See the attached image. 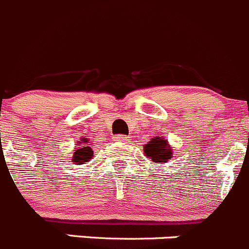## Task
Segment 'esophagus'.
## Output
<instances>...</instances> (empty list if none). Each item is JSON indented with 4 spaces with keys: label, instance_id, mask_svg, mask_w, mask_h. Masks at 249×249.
Returning <instances> with one entry per match:
<instances>
[{
    "label": "esophagus",
    "instance_id": "obj_1",
    "mask_svg": "<svg viewBox=\"0 0 249 249\" xmlns=\"http://www.w3.org/2000/svg\"><path fill=\"white\" fill-rule=\"evenodd\" d=\"M116 141L122 142V143H126V142L128 141V137H127V136H122V134H118V136L116 137Z\"/></svg>",
    "mask_w": 249,
    "mask_h": 249
}]
</instances>
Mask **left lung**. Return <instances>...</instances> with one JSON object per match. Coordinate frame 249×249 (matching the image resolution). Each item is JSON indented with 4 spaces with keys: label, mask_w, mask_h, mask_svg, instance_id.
<instances>
[{
    "label": "left lung",
    "mask_w": 249,
    "mask_h": 249,
    "mask_svg": "<svg viewBox=\"0 0 249 249\" xmlns=\"http://www.w3.org/2000/svg\"><path fill=\"white\" fill-rule=\"evenodd\" d=\"M144 154L153 162H166L172 156L171 146L164 138L155 137L144 145Z\"/></svg>",
    "instance_id": "obj_1"
}]
</instances>
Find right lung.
I'll return each mask as SVG.
<instances>
[{
  "label": "right lung",
  "mask_w": 249,
  "mask_h": 249,
  "mask_svg": "<svg viewBox=\"0 0 249 249\" xmlns=\"http://www.w3.org/2000/svg\"><path fill=\"white\" fill-rule=\"evenodd\" d=\"M87 143L88 141L84 139L80 143V146H78L77 150H74V153H73V162L74 164H85L93 158V150Z\"/></svg>",
  "instance_id": "right-lung-1"
}]
</instances>
